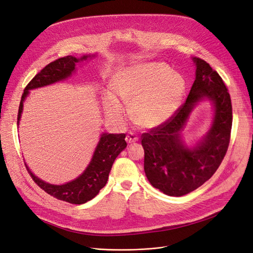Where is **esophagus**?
<instances>
[{
	"label": "esophagus",
	"instance_id": "esophagus-1",
	"mask_svg": "<svg viewBox=\"0 0 253 253\" xmlns=\"http://www.w3.org/2000/svg\"><path fill=\"white\" fill-rule=\"evenodd\" d=\"M138 136L136 135V134H134L133 132H129V133H127V135H126V142L127 143H129V144H132V143H135V142H137L138 141Z\"/></svg>",
	"mask_w": 253,
	"mask_h": 253
}]
</instances>
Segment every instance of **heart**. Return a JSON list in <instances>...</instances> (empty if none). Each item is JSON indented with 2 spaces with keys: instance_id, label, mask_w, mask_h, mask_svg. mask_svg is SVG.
Segmentation results:
<instances>
[{
  "instance_id": "obj_1",
  "label": "heart",
  "mask_w": 253,
  "mask_h": 253,
  "mask_svg": "<svg viewBox=\"0 0 253 253\" xmlns=\"http://www.w3.org/2000/svg\"><path fill=\"white\" fill-rule=\"evenodd\" d=\"M185 81L162 63H147L126 69L112 83L118 96L130 102V113L138 125L156 127L168 121L180 107ZM104 109L113 120H121L126 108L114 94L104 95Z\"/></svg>"
}]
</instances>
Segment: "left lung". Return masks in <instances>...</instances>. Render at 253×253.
I'll list each match as a JSON object with an SVG mask.
<instances>
[{
	"instance_id": "1",
	"label": "left lung",
	"mask_w": 253,
	"mask_h": 253,
	"mask_svg": "<svg viewBox=\"0 0 253 253\" xmlns=\"http://www.w3.org/2000/svg\"><path fill=\"white\" fill-rule=\"evenodd\" d=\"M196 80L186 101L168 121L142 134L144 171L151 184L163 194L181 197L211 179L227 152L232 126V107L227 88L216 71L201 58L193 57ZM210 100L214 118L207 135L194 147L181 139L190 113Z\"/></svg>"
}]
</instances>
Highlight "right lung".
Returning a JSON list of instances; mask_svg holds the SVG:
<instances>
[{
	"mask_svg": "<svg viewBox=\"0 0 253 253\" xmlns=\"http://www.w3.org/2000/svg\"><path fill=\"white\" fill-rule=\"evenodd\" d=\"M92 57H95V55H84L81 58L69 55L60 57L42 69V71L32 78L24 90L19 107V114H17V126H19L23 113L24 101L28 96L30 90L67 80L75 72V66L77 63ZM125 138L126 134L102 133L92 159L84 172L76 179L62 185L50 184V183L41 180L25 163L26 169L33 181L50 196L71 204H84L97 196L99 190L107 184L113 163L117 156L126 147Z\"/></svg>",
	"mask_w": 253,
	"mask_h": 253,
	"instance_id": "right-lung-1",
	"label": "right lung"
}]
</instances>
